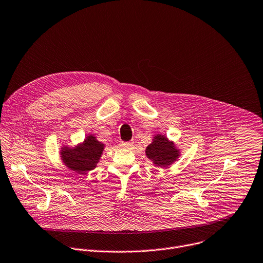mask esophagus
<instances>
[{
	"label": "esophagus",
	"instance_id": "34e87169",
	"mask_svg": "<svg viewBox=\"0 0 263 263\" xmlns=\"http://www.w3.org/2000/svg\"><path fill=\"white\" fill-rule=\"evenodd\" d=\"M120 145L123 148H130L133 146V142H121Z\"/></svg>",
	"mask_w": 263,
	"mask_h": 263
}]
</instances>
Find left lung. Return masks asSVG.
Segmentation results:
<instances>
[{
  "instance_id": "left-lung-1",
  "label": "left lung",
  "mask_w": 263,
  "mask_h": 263,
  "mask_svg": "<svg viewBox=\"0 0 263 263\" xmlns=\"http://www.w3.org/2000/svg\"><path fill=\"white\" fill-rule=\"evenodd\" d=\"M145 154L156 166L160 167H168L180 157V151L174 143L162 135L155 136Z\"/></svg>"
}]
</instances>
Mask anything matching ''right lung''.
I'll return each mask as SVG.
<instances>
[{"label": "right lung", "mask_w": 263, "mask_h": 263, "mask_svg": "<svg viewBox=\"0 0 263 263\" xmlns=\"http://www.w3.org/2000/svg\"><path fill=\"white\" fill-rule=\"evenodd\" d=\"M103 149L104 144L99 142L93 135H90L81 144L73 148L64 146L61 156L69 169L83 174L97 166Z\"/></svg>", "instance_id": "add662e5"}]
</instances>
